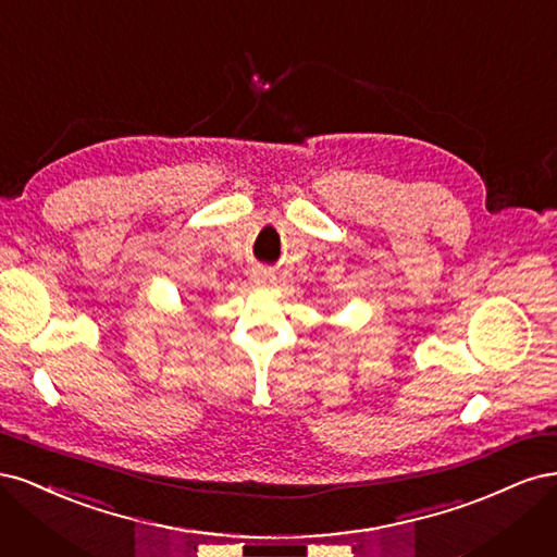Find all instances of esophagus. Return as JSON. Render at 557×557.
Returning a JSON list of instances; mask_svg holds the SVG:
<instances>
[{"label":"esophagus","instance_id":"obj_1","mask_svg":"<svg viewBox=\"0 0 557 557\" xmlns=\"http://www.w3.org/2000/svg\"><path fill=\"white\" fill-rule=\"evenodd\" d=\"M252 281H256L258 285H272V283L276 281V276H274L272 269H267V267H258L256 272H252Z\"/></svg>","mask_w":557,"mask_h":557}]
</instances>
